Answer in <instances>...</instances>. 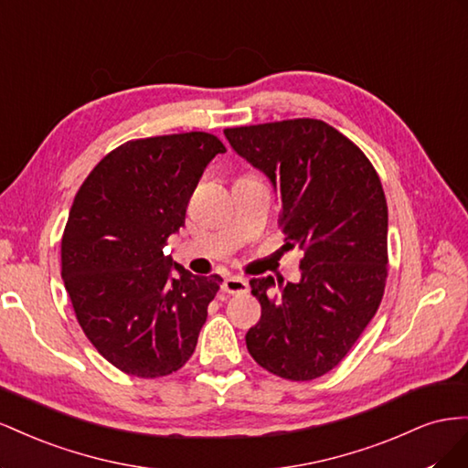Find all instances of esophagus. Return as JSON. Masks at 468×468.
<instances>
[{
    "label": "esophagus",
    "mask_w": 468,
    "mask_h": 468,
    "mask_svg": "<svg viewBox=\"0 0 468 468\" xmlns=\"http://www.w3.org/2000/svg\"><path fill=\"white\" fill-rule=\"evenodd\" d=\"M221 290H223L225 293H247V292H249V282H247V280H245L243 276L231 274V276H227V278L223 280Z\"/></svg>",
    "instance_id": "esophagus-1"
}]
</instances>
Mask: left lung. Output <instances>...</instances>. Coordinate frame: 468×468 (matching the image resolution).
I'll return each instance as SVG.
<instances>
[{
	"label": "left lung",
	"instance_id": "8db88e82",
	"mask_svg": "<svg viewBox=\"0 0 468 468\" xmlns=\"http://www.w3.org/2000/svg\"><path fill=\"white\" fill-rule=\"evenodd\" d=\"M231 149L280 196L288 247L303 252L300 282L252 278L261 322L247 331L257 363L286 380L335 368L375 317L388 274V207L377 170L319 119L225 129Z\"/></svg>",
	"mask_w": 468,
	"mask_h": 468
}]
</instances>
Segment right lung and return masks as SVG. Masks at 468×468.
<instances>
[{
  "mask_svg": "<svg viewBox=\"0 0 468 468\" xmlns=\"http://www.w3.org/2000/svg\"><path fill=\"white\" fill-rule=\"evenodd\" d=\"M225 153L209 133L117 146L80 186L62 235V280L98 353L139 378L176 372L196 349L221 276L165 255L206 166Z\"/></svg>",
  "mask_w": 468,
  "mask_h": 468,
  "instance_id": "add662e5",
  "label": "right lung"
}]
</instances>
